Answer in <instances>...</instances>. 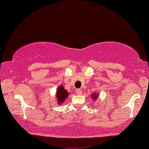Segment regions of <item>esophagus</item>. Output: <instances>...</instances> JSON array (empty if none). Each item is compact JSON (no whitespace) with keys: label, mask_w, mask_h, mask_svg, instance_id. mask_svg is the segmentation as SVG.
<instances>
[{"label":"esophagus","mask_w":149,"mask_h":149,"mask_svg":"<svg viewBox=\"0 0 149 149\" xmlns=\"http://www.w3.org/2000/svg\"><path fill=\"white\" fill-rule=\"evenodd\" d=\"M76 93H77V95H81L82 94V91L81 89H77L76 90Z\"/></svg>","instance_id":"esophagus-1"}]
</instances>
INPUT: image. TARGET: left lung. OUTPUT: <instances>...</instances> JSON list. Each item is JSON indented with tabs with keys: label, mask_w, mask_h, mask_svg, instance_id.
I'll return each instance as SVG.
<instances>
[{
	"label": "left lung",
	"mask_w": 149,
	"mask_h": 149,
	"mask_svg": "<svg viewBox=\"0 0 149 149\" xmlns=\"http://www.w3.org/2000/svg\"><path fill=\"white\" fill-rule=\"evenodd\" d=\"M91 95H92V97H92V99L93 100V101H94V100H95L96 99H97V97H98V93H97H97H93V94Z\"/></svg>",
	"instance_id": "8db88e82"
}]
</instances>
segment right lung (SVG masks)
I'll list each match as a JSON object with an SVG mask.
<instances>
[{"mask_svg": "<svg viewBox=\"0 0 149 149\" xmlns=\"http://www.w3.org/2000/svg\"><path fill=\"white\" fill-rule=\"evenodd\" d=\"M68 93L66 90L64 89L63 86H60L58 87V90L56 92V98L58 100V104H62L65 101L68 96Z\"/></svg>", "mask_w": 149, "mask_h": 149, "instance_id": "obj_1", "label": "right lung"}]
</instances>
